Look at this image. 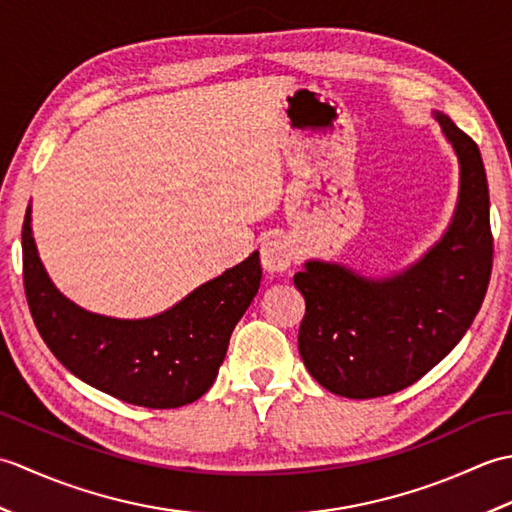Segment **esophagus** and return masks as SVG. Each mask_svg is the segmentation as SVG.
<instances>
[{
	"mask_svg": "<svg viewBox=\"0 0 512 512\" xmlns=\"http://www.w3.org/2000/svg\"><path fill=\"white\" fill-rule=\"evenodd\" d=\"M292 264V250L281 235H270L262 242V266L266 273H286Z\"/></svg>",
	"mask_w": 512,
	"mask_h": 512,
	"instance_id": "esophagus-1",
	"label": "esophagus"
}]
</instances>
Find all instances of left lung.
Wrapping results in <instances>:
<instances>
[{
	"instance_id": "1",
	"label": "left lung",
	"mask_w": 512,
	"mask_h": 512,
	"mask_svg": "<svg viewBox=\"0 0 512 512\" xmlns=\"http://www.w3.org/2000/svg\"><path fill=\"white\" fill-rule=\"evenodd\" d=\"M436 118L460 160L458 209L440 242L387 279L323 262L295 275L306 299L299 354L336 396L378 398L413 385L460 343L486 297L493 233L482 154L449 116Z\"/></svg>"
}]
</instances>
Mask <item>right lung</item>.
Returning a JSON list of instances; mask_svg holds the SVG:
<instances>
[{
  "label": "right lung",
  "mask_w": 512,
  "mask_h": 512,
  "mask_svg": "<svg viewBox=\"0 0 512 512\" xmlns=\"http://www.w3.org/2000/svg\"><path fill=\"white\" fill-rule=\"evenodd\" d=\"M21 250L28 308L50 352L83 383L149 409L189 405L209 391L262 281L253 253L158 317L121 321L85 312L52 286L32 239L30 206Z\"/></svg>",
  "instance_id": "1"
}]
</instances>
